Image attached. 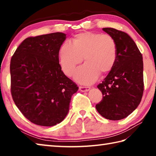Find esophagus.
<instances>
[{"mask_svg":"<svg viewBox=\"0 0 156 156\" xmlns=\"http://www.w3.org/2000/svg\"><path fill=\"white\" fill-rule=\"evenodd\" d=\"M89 89H90V87H83V86L79 87V90L82 92L88 91Z\"/></svg>","mask_w":156,"mask_h":156,"instance_id":"esophagus-1","label":"esophagus"}]
</instances>
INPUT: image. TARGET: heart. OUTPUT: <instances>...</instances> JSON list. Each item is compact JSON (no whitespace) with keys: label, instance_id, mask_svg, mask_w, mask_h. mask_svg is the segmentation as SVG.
Masks as SVG:
<instances>
[{"label":"heart","instance_id":"b5f03b06","mask_svg":"<svg viewBox=\"0 0 156 156\" xmlns=\"http://www.w3.org/2000/svg\"><path fill=\"white\" fill-rule=\"evenodd\" d=\"M83 57L86 62L76 71L74 79L89 84L96 80L100 73L112 70L117 58L115 40L107 34L84 32L76 35L72 43L65 41L59 51L60 65L65 74L73 76Z\"/></svg>","mask_w":156,"mask_h":156}]
</instances>
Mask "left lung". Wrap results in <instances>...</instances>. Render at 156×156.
I'll use <instances>...</instances> for the list:
<instances>
[{
    "instance_id": "left-lung-1",
    "label": "left lung",
    "mask_w": 156,
    "mask_h": 156,
    "mask_svg": "<svg viewBox=\"0 0 156 156\" xmlns=\"http://www.w3.org/2000/svg\"><path fill=\"white\" fill-rule=\"evenodd\" d=\"M102 30L115 40L117 58L107 77L97 86L102 99L96 108L102 117L119 120L131 114L141 101L144 91L142 56L126 33L109 27Z\"/></svg>"
}]
</instances>
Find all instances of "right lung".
Masks as SVG:
<instances>
[{
	"label": "right lung",
	"mask_w": 156,
	"mask_h": 156,
	"mask_svg": "<svg viewBox=\"0 0 156 156\" xmlns=\"http://www.w3.org/2000/svg\"><path fill=\"white\" fill-rule=\"evenodd\" d=\"M65 39L61 32L29 37L12 57V98L23 115L37 125L61 122L78 89L59 64L60 48Z\"/></svg>",
	"instance_id": "1"
}]
</instances>
